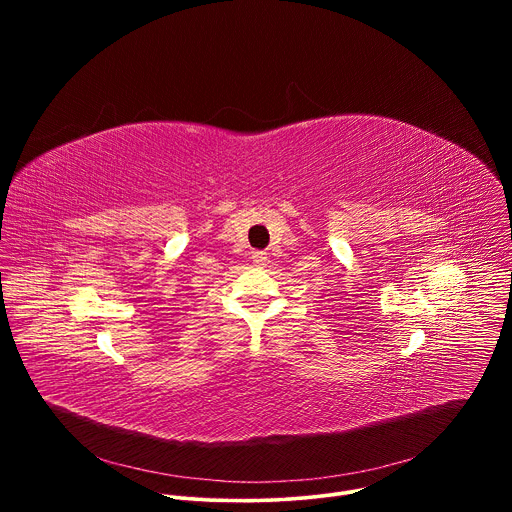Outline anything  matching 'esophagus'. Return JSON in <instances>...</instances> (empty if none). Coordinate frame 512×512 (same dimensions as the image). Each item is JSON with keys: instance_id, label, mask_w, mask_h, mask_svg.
<instances>
[{"instance_id": "1", "label": "esophagus", "mask_w": 512, "mask_h": 512, "mask_svg": "<svg viewBox=\"0 0 512 512\" xmlns=\"http://www.w3.org/2000/svg\"><path fill=\"white\" fill-rule=\"evenodd\" d=\"M251 261L255 263V265H259V267H263V265H267V261H269V257H267V253H263V251H255L253 255H251Z\"/></svg>"}]
</instances>
